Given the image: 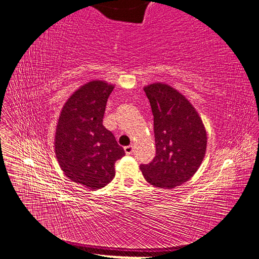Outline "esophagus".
<instances>
[{"label":"esophagus","instance_id":"esophagus-1","mask_svg":"<svg viewBox=\"0 0 259 259\" xmlns=\"http://www.w3.org/2000/svg\"><path fill=\"white\" fill-rule=\"evenodd\" d=\"M124 151H125V153H126V154H132L133 151H134V147H133L132 145L124 147Z\"/></svg>","mask_w":259,"mask_h":259}]
</instances>
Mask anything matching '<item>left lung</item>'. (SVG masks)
I'll return each mask as SVG.
<instances>
[{
    "instance_id": "1",
    "label": "left lung",
    "mask_w": 259,
    "mask_h": 259,
    "mask_svg": "<svg viewBox=\"0 0 259 259\" xmlns=\"http://www.w3.org/2000/svg\"><path fill=\"white\" fill-rule=\"evenodd\" d=\"M153 114L155 156L142 164L145 179L171 189L188 182L205 156L206 131L201 117L182 93L165 83L144 88Z\"/></svg>"
}]
</instances>
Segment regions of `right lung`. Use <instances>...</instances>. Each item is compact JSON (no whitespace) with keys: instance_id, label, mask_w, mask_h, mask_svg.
Listing matches in <instances>:
<instances>
[{"instance_id":"right-lung-1","label":"right lung","mask_w":259,"mask_h":259,"mask_svg":"<svg viewBox=\"0 0 259 259\" xmlns=\"http://www.w3.org/2000/svg\"><path fill=\"white\" fill-rule=\"evenodd\" d=\"M114 85L95 80L80 86L61 109L55 133V154L65 175L97 190L115 176L114 163L125 154L103 125Z\"/></svg>"}]
</instances>
